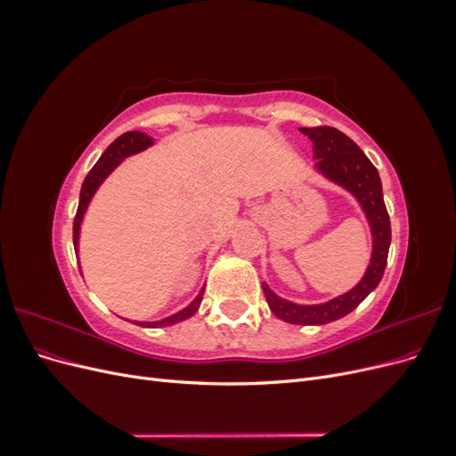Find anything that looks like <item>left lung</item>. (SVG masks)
Instances as JSON below:
<instances>
[{"instance_id": "8db88e82", "label": "left lung", "mask_w": 456, "mask_h": 456, "mask_svg": "<svg viewBox=\"0 0 456 456\" xmlns=\"http://www.w3.org/2000/svg\"><path fill=\"white\" fill-rule=\"evenodd\" d=\"M300 133L310 136L314 144V169L329 183L340 186L355 198L367 218L372 238L370 258L363 278L350 291L327 302L297 305V302L273 293L270 285L262 281V291H265L268 306L280 320L293 325H323L348 315L362 305L370 291H375L382 280L386 260H388L392 230L379 171L362 148L335 127H302Z\"/></svg>"}]
</instances>
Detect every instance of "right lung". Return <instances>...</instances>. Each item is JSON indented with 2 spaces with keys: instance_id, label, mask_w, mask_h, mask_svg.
I'll list each match as a JSON object with an SVG mask.
<instances>
[{
  "instance_id": "add662e5",
  "label": "right lung",
  "mask_w": 456,
  "mask_h": 456,
  "mask_svg": "<svg viewBox=\"0 0 456 456\" xmlns=\"http://www.w3.org/2000/svg\"><path fill=\"white\" fill-rule=\"evenodd\" d=\"M150 146H154V139H151V136H148L146 133H141V131H127V133H123L121 136H118V139L104 150V154L99 158V161L94 163V167L86 176V181H84V184H81V191H79V205H77V213H76V218H74V249H76V256L79 253L81 223H84L87 207H89L91 200L94 198L96 190L102 186V183L106 181L110 175L114 173V169L118 167L121 161H126L129 156L141 154V151L148 150ZM203 291H205V287L200 289L198 297L191 300L186 308L178 310L173 315L163 317V320H158V322H133V323L146 327V329H156V327H167V325H175L178 322H184V320H188V317H191L198 312V308L201 305V298H203Z\"/></svg>"
}]
</instances>
